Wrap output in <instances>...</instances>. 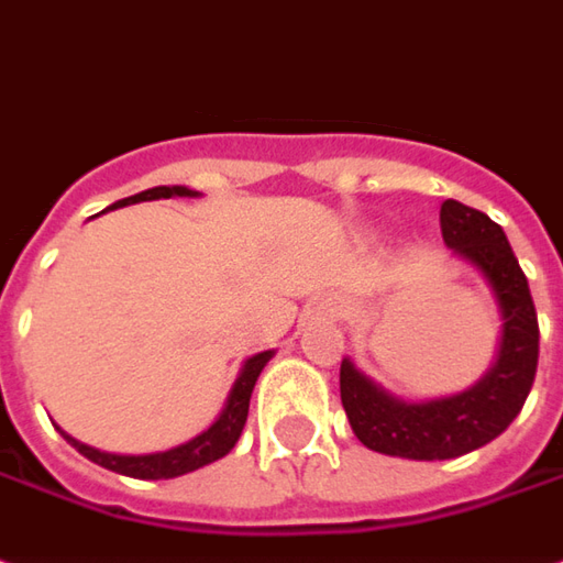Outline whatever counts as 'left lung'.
<instances>
[{"instance_id": "1", "label": "left lung", "mask_w": 563, "mask_h": 563, "mask_svg": "<svg viewBox=\"0 0 563 563\" xmlns=\"http://www.w3.org/2000/svg\"><path fill=\"white\" fill-rule=\"evenodd\" d=\"M441 233L450 250L484 271L499 298L506 320L499 361L474 388L428 404H404L376 388L354 363L342 361L339 388L347 422L363 446L385 456L431 462L472 453L515 422L537 378V308L503 228L465 202L446 200L441 206Z\"/></svg>"}]
</instances>
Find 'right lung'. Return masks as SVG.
<instances>
[{
    "label": "right lung",
    "mask_w": 563,
    "mask_h": 563,
    "mask_svg": "<svg viewBox=\"0 0 563 563\" xmlns=\"http://www.w3.org/2000/svg\"><path fill=\"white\" fill-rule=\"evenodd\" d=\"M169 197H197V190H187V187H151V190H141L135 197H125V200L113 202V206H129V202H144V200H169ZM271 361V351H262L246 361L243 373L233 385L231 397H228V407L218 416V422L209 431H202L200 438L181 443L175 450L166 453H151V456H117V453H101L95 446L79 443L70 434H64L67 443H73L79 453L91 462H98L101 468H110L117 474H129V477H141V481H159V477H178V474L197 472L202 465L216 462V459L228 456L233 450V443L240 441V431L246 426V416H250V397L255 382L262 376L265 363Z\"/></svg>",
    "instance_id": "add662e5"
}]
</instances>
